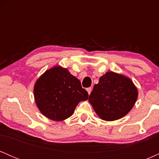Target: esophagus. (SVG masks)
<instances>
[{
  "label": "esophagus",
  "instance_id": "obj_1",
  "mask_svg": "<svg viewBox=\"0 0 159 159\" xmlns=\"http://www.w3.org/2000/svg\"><path fill=\"white\" fill-rule=\"evenodd\" d=\"M87 93H88V94L90 95V93H91V91H92V88H91V87H89V88L87 89Z\"/></svg>",
  "mask_w": 159,
  "mask_h": 159
}]
</instances>
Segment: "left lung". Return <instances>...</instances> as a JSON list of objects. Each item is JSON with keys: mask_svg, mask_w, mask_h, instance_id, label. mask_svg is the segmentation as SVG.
Wrapping results in <instances>:
<instances>
[{"mask_svg": "<svg viewBox=\"0 0 159 159\" xmlns=\"http://www.w3.org/2000/svg\"><path fill=\"white\" fill-rule=\"evenodd\" d=\"M138 96V89L130 78L107 72L94 85L89 102L102 120L114 121L132 110Z\"/></svg>", "mask_w": 159, "mask_h": 159, "instance_id": "obj_1", "label": "left lung"}]
</instances>
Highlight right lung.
Returning a JSON list of instances; mask_svg holds the SVG:
<instances>
[{"mask_svg": "<svg viewBox=\"0 0 159 159\" xmlns=\"http://www.w3.org/2000/svg\"><path fill=\"white\" fill-rule=\"evenodd\" d=\"M34 93L40 112L54 121L69 118L78 103L88 98L81 81L61 66L48 69L36 80Z\"/></svg>", "mask_w": 159, "mask_h": 159, "instance_id": "obj_1", "label": "right lung"}]
</instances>
